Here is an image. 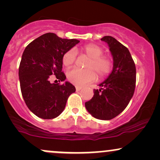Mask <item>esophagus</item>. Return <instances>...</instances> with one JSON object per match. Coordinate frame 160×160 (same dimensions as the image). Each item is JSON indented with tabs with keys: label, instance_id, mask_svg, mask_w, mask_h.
Here are the masks:
<instances>
[{
	"label": "esophagus",
	"instance_id": "obj_1",
	"mask_svg": "<svg viewBox=\"0 0 160 160\" xmlns=\"http://www.w3.org/2000/svg\"><path fill=\"white\" fill-rule=\"evenodd\" d=\"M82 86H76V90L77 91H80V89H82Z\"/></svg>",
	"mask_w": 160,
	"mask_h": 160
}]
</instances>
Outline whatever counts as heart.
I'll use <instances>...</instances> for the list:
<instances>
[{
	"instance_id": "b5f03b06",
	"label": "heart",
	"mask_w": 160,
	"mask_h": 160,
	"mask_svg": "<svg viewBox=\"0 0 160 160\" xmlns=\"http://www.w3.org/2000/svg\"><path fill=\"white\" fill-rule=\"evenodd\" d=\"M82 52L89 60L86 62L85 69L73 68L68 72V79L70 82L77 86L94 81L97 73L99 78H104L111 73L113 68V62L108 56H102L104 49L102 47L95 43H89L84 46L82 49ZM77 58V52L71 49L65 52L62 56V62L65 67L69 68L74 64Z\"/></svg>"
}]
</instances>
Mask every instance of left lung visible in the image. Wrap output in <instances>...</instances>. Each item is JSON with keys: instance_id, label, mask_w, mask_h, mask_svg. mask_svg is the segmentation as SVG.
<instances>
[{"instance_id": "1", "label": "left lung", "mask_w": 160, "mask_h": 160, "mask_svg": "<svg viewBox=\"0 0 160 160\" xmlns=\"http://www.w3.org/2000/svg\"><path fill=\"white\" fill-rule=\"evenodd\" d=\"M102 40L110 47L113 59L111 74L94 89V95L85 106L95 118L109 120L122 113L132 98L136 82V68L128 49L111 36Z\"/></svg>"}]
</instances>
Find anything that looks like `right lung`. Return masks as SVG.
I'll return each mask as SVG.
<instances>
[{
  "label": "right lung",
  "mask_w": 160,
  "mask_h": 160,
  "mask_svg": "<svg viewBox=\"0 0 160 160\" xmlns=\"http://www.w3.org/2000/svg\"><path fill=\"white\" fill-rule=\"evenodd\" d=\"M76 39H62L47 33L34 40L24 50L19 68L22 95L28 109L44 120L56 118L65 109L70 95L76 89L71 82L51 83V75L58 81L66 79L62 72V56L78 44Z\"/></svg>",
  "instance_id": "right-lung-1"
}]
</instances>
